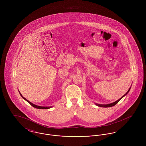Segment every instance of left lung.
Listing matches in <instances>:
<instances>
[{"instance_id": "8db88e82", "label": "left lung", "mask_w": 146, "mask_h": 146, "mask_svg": "<svg viewBox=\"0 0 146 146\" xmlns=\"http://www.w3.org/2000/svg\"><path fill=\"white\" fill-rule=\"evenodd\" d=\"M130 89H129V90L127 91V92L125 94V95L123 96H122V97H121L120 98H119V100H118L117 101H115L114 102H113V103H111V104H96L97 105V106H99V107H112V106H115V104H117V103H118V102L123 98V97H124V96H125V95L129 92V91H130Z\"/></svg>"}]
</instances>
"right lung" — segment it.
I'll list each match as a JSON object with an SVG mask.
<instances>
[{"mask_svg":"<svg viewBox=\"0 0 146 146\" xmlns=\"http://www.w3.org/2000/svg\"><path fill=\"white\" fill-rule=\"evenodd\" d=\"M19 92H20V94L21 97H22L25 100H26V101H27L29 104H31L32 106H33V107L35 108H38V109H49V108H50L51 107H42V106H36V105H35V104H33L31 103V102H29L26 98L23 97V96L21 95V94L20 93V91H19Z\"/></svg>","mask_w":146,"mask_h":146,"instance_id":"right-lung-1","label":"right lung"}]
</instances>
